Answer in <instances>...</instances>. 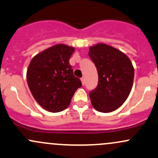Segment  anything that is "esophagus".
<instances>
[{
	"instance_id": "34e87169",
	"label": "esophagus",
	"mask_w": 158,
	"mask_h": 158,
	"mask_svg": "<svg viewBox=\"0 0 158 158\" xmlns=\"http://www.w3.org/2000/svg\"><path fill=\"white\" fill-rule=\"evenodd\" d=\"M81 83H82V85H84V84H85V78H84V77H82V78H81Z\"/></svg>"
}]
</instances>
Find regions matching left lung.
<instances>
[{
	"mask_svg": "<svg viewBox=\"0 0 158 158\" xmlns=\"http://www.w3.org/2000/svg\"><path fill=\"white\" fill-rule=\"evenodd\" d=\"M88 55L99 75L97 87L89 93L96 111L109 113L123 105L133 87L134 68L126 54L106 44L89 47Z\"/></svg>",
	"mask_w": 158,
	"mask_h": 158,
	"instance_id": "left-lung-1",
	"label": "left lung"
}]
</instances>
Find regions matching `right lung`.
I'll list each match as a JSON object with an SVG mask.
<instances>
[{
  "label": "right lung",
  "instance_id": "obj_1",
  "mask_svg": "<svg viewBox=\"0 0 158 158\" xmlns=\"http://www.w3.org/2000/svg\"><path fill=\"white\" fill-rule=\"evenodd\" d=\"M74 51V47L59 44L39 52L30 62L26 74L28 87L34 99L47 111L65 110L82 86L69 64Z\"/></svg>",
  "mask_w": 158,
  "mask_h": 158
}]
</instances>
